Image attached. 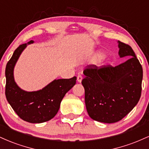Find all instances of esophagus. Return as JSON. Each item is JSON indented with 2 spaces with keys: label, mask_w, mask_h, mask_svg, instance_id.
Returning <instances> with one entry per match:
<instances>
[{
  "label": "esophagus",
  "mask_w": 149,
  "mask_h": 149,
  "mask_svg": "<svg viewBox=\"0 0 149 149\" xmlns=\"http://www.w3.org/2000/svg\"><path fill=\"white\" fill-rule=\"evenodd\" d=\"M82 80H83V77L80 76V75H78V77H77V80H78V83H81Z\"/></svg>",
  "instance_id": "obj_1"
}]
</instances>
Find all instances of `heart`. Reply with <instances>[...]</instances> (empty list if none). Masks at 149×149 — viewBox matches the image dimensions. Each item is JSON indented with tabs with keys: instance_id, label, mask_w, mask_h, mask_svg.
<instances>
[{
	"instance_id": "obj_1",
	"label": "heart",
	"mask_w": 149,
	"mask_h": 149,
	"mask_svg": "<svg viewBox=\"0 0 149 149\" xmlns=\"http://www.w3.org/2000/svg\"><path fill=\"white\" fill-rule=\"evenodd\" d=\"M104 54L102 52H98L97 53V58H103Z\"/></svg>"
}]
</instances>
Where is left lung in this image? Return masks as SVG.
<instances>
[{
  "label": "left lung",
  "mask_w": 149,
  "mask_h": 149,
  "mask_svg": "<svg viewBox=\"0 0 149 149\" xmlns=\"http://www.w3.org/2000/svg\"><path fill=\"white\" fill-rule=\"evenodd\" d=\"M118 43L120 57L129 59L115 67L89 65L82 80L89 116L105 123L123 118L137 104L141 93L142 66L130 46L119 40Z\"/></svg>",
  "instance_id": "obj_1"
}]
</instances>
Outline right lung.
Listing matches in <instances>:
<instances>
[{
	"label": "right lung",
	"instance_id": "add662e5",
	"mask_svg": "<svg viewBox=\"0 0 149 149\" xmlns=\"http://www.w3.org/2000/svg\"><path fill=\"white\" fill-rule=\"evenodd\" d=\"M33 42L30 40L19 46L7 64L6 96L20 118L31 123H41L51 120L57 113L61 100L76 84L77 78L55 79L38 91L27 92L20 88L15 81V66L24 49Z\"/></svg>",
	"mask_w": 149,
	"mask_h": 149
}]
</instances>
